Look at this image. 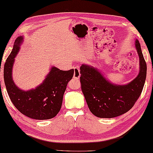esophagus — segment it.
<instances>
[{"instance_id":"esophagus-1","label":"esophagus","mask_w":153,"mask_h":153,"mask_svg":"<svg viewBox=\"0 0 153 153\" xmlns=\"http://www.w3.org/2000/svg\"><path fill=\"white\" fill-rule=\"evenodd\" d=\"M74 77L76 79H79L80 77V71H79V69L78 67H76L74 68Z\"/></svg>"}]
</instances>
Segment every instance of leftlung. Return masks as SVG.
Masks as SVG:
<instances>
[{"mask_svg":"<svg viewBox=\"0 0 153 153\" xmlns=\"http://www.w3.org/2000/svg\"><path fill=\"white\" fill-rule=\"evenodd\" d=\"M134 46L139 58V73L127 84H114L92 65L82 64L80 67L82 91L89 110L97 117L113 118L124 114L132 108L141 94L146 64L137 39Z\"/></svg>","mask_w":153,"mask_h":153,"instance_id":"obj_1","label":"left lung"}]
</instances>
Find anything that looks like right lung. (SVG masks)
Listing matches in <instances>:
<instances>
[{
	"label": "right lung",
	"mask_w": 153,
	"mask_h": 153,
	"mask_svg": "<svg viewBox=\"0 0 153 153\" xmlns=\"http://www.w3.org/2000/svg\"><path fill=\"white\" fill-rule=\"evenodd\" d=\"M22 41L23 36L16 38L4 64V80L7 93L12 103L23 115L38 120L52 119L61 109L63 96L74 70L63 71L52 66L42 83L36 88L28 91L20 89L13 80V68Z\"/></svg>",
	"instance_id": "add662e5"
}]
</instances>
